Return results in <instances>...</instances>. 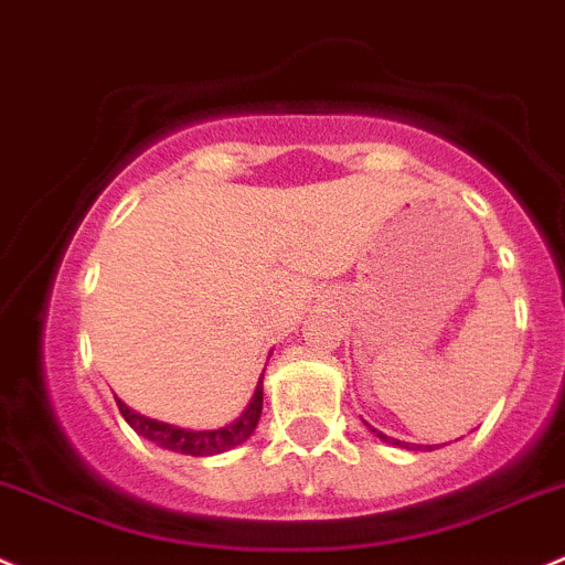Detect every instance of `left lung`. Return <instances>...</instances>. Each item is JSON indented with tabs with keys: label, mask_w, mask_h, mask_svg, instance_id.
Wrapping results in <instances>:
<instances>
[{
	"label": "left lung",
	"mask_w": 565,
	"mask_h": 565,
	"mask_svg": "<svg viewBox=\"0 0 565 565\" xmlns=\"http://www.w3.org/2000/svg\"><path fill=\"white\" fill-rule=\"evenodd\" d=\"M366 428H370L372 434L377 436V439H381V441H386V445H394V447H405V450H414V447H411V445H405V441H399V439H392V436L381 434V430H375V428H372V425H366ZM436 447H439V445H436ZM428 450H434V445H430Z\"/></svg>",
	"instance_id": "8db88e82"
}]
</instances>
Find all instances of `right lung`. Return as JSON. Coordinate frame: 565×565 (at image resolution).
<instances>
[{"instance_id":"add662e5","label":"right lung","mask_w":565,"mask_h":565,"mask_svg":"<svg viewBox=\"0 0 565 565\" xmlns=\"http://www.w3.org/2000/svg\"><path fill=\"white\" fill-rule=\"evenodd\" d=\"M262 381H265V372H262L259 383H256L254 388V397H250V403L245 405L243 414H239L234 422H228V425H223V428H215V430L177 428V425H168V422L149 419V416L137 414V411H131L124 399L118 397L115 399H118L120 416H124L131 428L143 436V439L154 441L157 447H166V450L171 452H182V456H195V458L217 456V452H226L232 450V447L248 441L250 434L256 430V425H259L262 399H265V386H262Z\"/></svg>"}]
</instances>
